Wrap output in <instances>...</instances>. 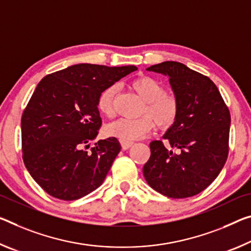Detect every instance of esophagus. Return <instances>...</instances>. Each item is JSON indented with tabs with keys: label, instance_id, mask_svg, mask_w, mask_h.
I'll return each mask as SVG.
<instances>
[{
	"label": "esophagus",
	"instance_id": "34e87169",
	"mask_svg": "<svg viewBox=\"0 0 251 251\" xmlns=\"http://www.w3.org/2000/svg\"><path fill=\"white\" fill-rule=\"evenodd\" d=\"M122 144V149L123 150H128L130 146L133 145V142H127V141H121Z\"/></svg>",
	"mask_w": 251,
	"mask_h": 251
}]
</instances>
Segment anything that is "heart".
<instances>
[{"mask_svg": "<svg viewBox=\"0 0 251 251\" xmlns=\"http://www.w3.org/2000/svg\"><path fill=\"white\" fill-rule=\"evenodd\" d=\"M132 88L143 100L140 118H121L106 127L108 136L117 137L121 141L132 142L149 134L154 129L153 122L160 129H169L176 124L180 113V101L176 94L164 91V86L150 75H142L133 79L129 83ZM116 86H107L101 90L97 98V108L102 115L111 117L115 113L114 96Z\"/></svg>", "mask_w": 251, "mask_h": 251, "instance_id": "heart-1", "label": "heart"}]
</instances>
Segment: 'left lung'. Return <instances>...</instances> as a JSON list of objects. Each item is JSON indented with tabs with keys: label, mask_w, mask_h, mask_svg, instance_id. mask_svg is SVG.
Here are the masks:
<instances>
[{
	"label": "left lung",
	"mask_w": 251,
	"mask_h": 251,
	"mask_svg": "<svg viewBox=\"0 0 251 251\" xmlns=\"http://www.w3.org/2000/svg\"><path fill=\"white\" fill-rule=\"evenodd\" d=\"M146 70L169 75L180 101V113L162 141L150 144L143 174L163 196L184 199L199 194L216 180L229 153L230 111L214 82L183 63L165 61Z\"/></svg>",
	"instance_id": "left-lung-1"
}]
</instances>
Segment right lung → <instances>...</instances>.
Segmentation results:
<instances>
[{
	"label": "right lung",
	"instance_id": "right-lung-1",
	"mask_svg": "<svg viewBox=\"0 0 251 251\" xmlns=\"http://www.w3.org/2000/svg\"><path fill=\"white\" fill-rule=\"evenodd\" d=\"M137 70L135 66L79 63L47 75L21 118L22 157L33 180L51 197L73 201L101 185L121 151L116 137L97 136L102 89Z\"/></svg>",
	"mask_w": 251,
	"mask_h": 251
}]
</instances>
